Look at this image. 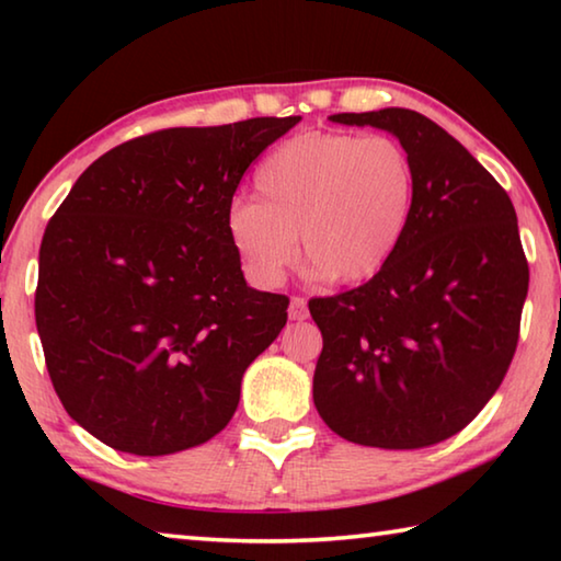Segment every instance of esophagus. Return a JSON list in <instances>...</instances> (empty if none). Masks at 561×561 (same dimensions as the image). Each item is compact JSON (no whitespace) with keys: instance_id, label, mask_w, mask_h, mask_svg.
<instances>
[{"instance_id":"1","label":"esophagus","mask_w":561,"mask_h":561,"mask_svg":"<svg viewBox=\"0 0 561 561\" xmlns=\"http://www.w3.org/2000/svg\"><path fill=\"white\" fill-rule=\"evenodd\" d=\"M307 317H309L307 299H304V297H291V301H289V319L291 321H304Z\"/></svg>"}]
</instances>
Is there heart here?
<instances>
[{
	"label": "heart",
	"instance_id": "heart-1",
	"mask_svg": "<svg viewBox=\"0 0 561 561\" xmlns=\"http://www.w3.org/2000/svg\"><path fill=\"white\" fill-rule=\"evenodd\" d=\"M260 201L225 213L227 237L257 287L282 284L297 262V234L311 277L358 284L401 247L415 201L413 160L388 136L301 133L254 173Z\"/></svg>",
	"mask_w": 561,
	"mask_h": 561
}]
</instances>
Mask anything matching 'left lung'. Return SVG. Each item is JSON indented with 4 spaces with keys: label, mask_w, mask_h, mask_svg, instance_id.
Listing matches in <instances>:
<instances>
[{
    "label": "left lung",
    "mask_w": 561,
    "mask_h": 561,
    "mask_svg": "<svg viewBox=\"0 0 561 561\" xmlns=\"http://www.w3.org/2000/svg\"><path fill=\"white\" fill-rule=\"evenodd\" d=\"M401 140L411 222L360 287L311 299L324 336L314 405L341 438L386 450L460 433L497 391L519 339L529 267L510 195L448 130L408 108L336 113Z\"/></svg>",
    "instance_id": "obj_1"
}]
</instances>
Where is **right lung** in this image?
I'll list each match as a JSON object with an SVG mask.
<instances>
[{
    "label": "right lung",
    "mask_w": 561,
    "mask_h": 561,
    "mask_svg": "<svg viewBox=\"0 0 561 561\" xmlns=\"http://www.w3.org/2000/svg\"><path fill=\"white\" fill-rule=\"evenodd\" d=\"M299 116L168 128L83 170L46 225L34 314L56 396L113 450L170 455L220 433L289 299L247 287L225 213Z\"/></svg>",
    "instance_id": "add662e5"
}]
</instances>
